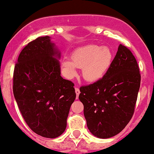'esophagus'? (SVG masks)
Here are the masks:
<instances>
[{
    "label": "esophagus",
    "mask_w": 154,
    "mask_h": 154,
    "mask_svg": "<svg viewBox=\"0 0 154 154\" xmlns=\"http://www.w3.org/2000/svg\"><path fill=\"white\" fill-rule=\"evenodd\" d=\"M75 92H76V95H77V98H78L80 95V90L78 88H75Z\"/></svg>",
    "instance_id": "1"
}]
</instances>
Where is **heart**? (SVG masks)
<instances>
[{
	"mask_svg": "<svg viewBox=\"0 0 154 154\" xmlns=\"http://www.w3.org/2000/svg\"><path fill=\"white\" fill-rule=\"evenodd\" d=\"M112 60L113 52L109 48L88 45L76 49L72 55V60L64 59L62 65L67 77L73 78L77 74V68H82L85 80L94 82L105 75Z\"/></svg>",
	"mask_w": 154,
	"mask_h": 154,
	"instance_id": "b5f03b06",
	"label": "heart"
}]
</instances>
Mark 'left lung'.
I'll list each match as a JSON object with an SVG mask.
<instances>
[{
	"label": "left lung",
	"instance_id": "obj_1",
	"mask_svg": "<svg viewBox=\"0 0 154 154\" xmlns=\"http://www.w3.org/2000/svg\"><path fill=\"white\" fill-rule=\"evenodd\" d=\"M141 76L136 59L122 45L102 79L80 88L79 99L90 132L108 139L121 132L135 110Z\"/></svg>",
	"mask_w": 154,
	"mask_h": 154
}]
</instances>
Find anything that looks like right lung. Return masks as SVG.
I'll return each instance as SVG.
<instances>
[{"instance_id":"add662e5","label":"right lung","mask_w":154,"mask_h":154,"mask_svg":"<svg viewBox=\"0 0 154 154\" xmlns=\"http://www.w3.org/2000/svg\"><path fill=\"white\" fill-rule=\"evenodd\" d=\"M61 52L48 36L40 37L22 50L15 64L13 94L22 116L33 131L45 138L61 135L76 93L61 77Z\"/></svg>"}]
</instances>
